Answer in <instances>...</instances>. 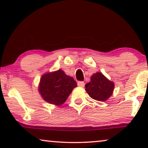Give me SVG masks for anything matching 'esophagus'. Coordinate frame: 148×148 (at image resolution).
<instances>
[{
  "instance_id": "34e87169",
  "label": "esophagus",
  "mask_w": 148,
  "mask_h": 148,
  "mask_svg": "<svg viewBox=\"0 0 148 148\" xmlns=\"http://www.w3.org/2000/svg\"><path fill=\"white\" fill-rule=\"evenodd\" d=\"M84 85H85V84L84 82H81V81H79V82H77V86L79 87H84Z\"/></svg>"
}]
</instances>
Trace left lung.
Segmentation results:
<instances>
[{
	"mask_svg": "<svg viewBox=\"0 0 148 148\" xmlns=\"http://www.w3.org/2000/svg\"><path fill=\"white\" fill-rule=\"evenodd\" d=\"M114 83L109 81L101 73H96L91 77L90 82L86 84V90L91 98L104 102L112 94Z\"/></svg>",
	"mask_w": 148,
	"mask_h": 148,
	"instance_id": "1",
	"label": "left lung"
}]
</instances>
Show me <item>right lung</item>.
Instances as JSON below:
<instances>
[{"instance_id": "add662e5", "label": "right lung", "mask_w": 148, "mask_h": 148, "mask_svg": "<svg viewBox=\"0 0 148 148\" xmlns=\"http://www.w3.org/2000/svg\"><path fill=\"white\" fill-rule=\"evenodd\" d=\"M77 86L74 79L62 70L44 75L40 80L39 92L42 98L50 104L61 105Z\"/></svg>"}]
</instances>
